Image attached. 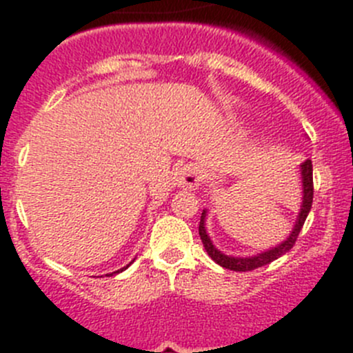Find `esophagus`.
<instances>
[{"mask_svg": "<svg viewBox=\"0 0 353 353\" xmlns=\"http://www.w3.org/2000/svg\"><path fill=\"white\" fill-rule=\"evenodd\" d=\"M199 174L196 167L184 165L176 172V184L181 188H188V190H194L199 186Z\"/></svg>", "mask_w": 353, "mask_h": 353, "instance_id": "34e87169", "label": "esophagus"}]
</instances>
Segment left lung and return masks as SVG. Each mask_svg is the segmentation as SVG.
<instances>
[{"instance_id":"left-lung-1","label":"left lung","mask_w":353,"mask_h":353,"mask_svg":"<svg viewBox=\"0 0 353 353\" xmlns=\"http://www.w3.org/2000/svg\"><path fill=\"white\" fill-rule=\"evenodd\" d=\"M301 176H302V188H304V196H302V205H301V213L297 216V222H295L294 230H292L290 236L287 237L285 243L279 244L276 248L270 249V251L261 252L258 256H252V258H232V256H227L223 252H220L215 245L210 241L208 234H206L205 229V215L206 212L203 210L201 220H199V237H201V243L205 245L206 252H208L210 258L215 263H219L220 266L227 270H232V272H251V270L261 268V266L270 265L272 261L279 259L280 256H283L285 252L290 251L294 248L295 241H297L299 234H301L302 225H304L305 219H307L309 212H311L312 206V198H314V184H312V162L311 160H305L301 165Z\"/></svg>"}]
</instances>
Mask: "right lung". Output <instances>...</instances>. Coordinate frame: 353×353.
Returning a JSON list of instances; mask_svg holds the SVG:
<instances>
[{"instance_id": "add662e5", "label": "right lung", "mask_w": 353, "mask_h": 353, "mask_svg": "<svg viewBox=\"0 0 353 353\" xmlns=\"http://www.w3.org/2000/svg\"><path fill=\"white\" fill-rule=\"evenodd\" d=\"M126 268H128V266H126ZM126 268H123V270H126Z\"/></svg>"}]
</instances>
